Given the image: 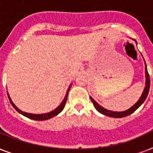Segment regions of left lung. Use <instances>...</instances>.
<instances>
[{
	"mask_svg": "<svg viewBox=\"0 0 153 153\" xmlns=\"http://www.w3.org/2000/svg\"><path fill=\"white\" fill-rule=\"evenodd\" d=\"M135 40V39H134ZM135 42L137 43V41L135 40ZM145 79H146V81H145V90L143 91L142 94L140 96V98H139V100L137 101V102L134 104L133 106L129 108L128 109L126 110V111H122V112H115V111H111V110H108V109H105L102 106L99 105L95 102V101L94 100L93 98L91 97V100L93 102L94 105L95 107V109L98 110L99 113L101 114H104L105 116L108 117H117V118H120V117H124L128 116L129 114H133V112L137 110V109L139 108V107L143 104V102H145L146 98H147L148 94H149V88H150V78H149V72H148L147 70V66H146V63L145 62Z\"/></svg>",
	"mask_w": 153,
	"mask_h": 153,
	"instance_id": "8db88e82",
	"label": "left lung"
}]
</instances>
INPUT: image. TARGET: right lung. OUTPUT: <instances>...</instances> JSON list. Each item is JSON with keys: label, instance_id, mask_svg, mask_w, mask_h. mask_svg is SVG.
Returning a JSON list of instances; mask_svg holds the SVG:
<instances>
[{"label": "right lung", "instance_id": "obj_1", "mask_svg": "<svg viewBox=\"0 0 153 153\" xmlns=\"http://www.w3.org/2000/svg\"><path fill=\"white\" fill-rule=\"evenodd\" d=\"M71 86H70L69 89L67 90V94H66V96H65L63 101H62V103H61V104H60L56 108V109L52 110V111L49 112V113H47V114H29V113H26V112L21 111L20 109H18L17 107L15 105H14L13 101L11 100V98L10 97H9V95H8V93L7 94H8V99H9V101H10L11 104H12V105L14 107V109H15L16 111L19 112L20 114H21L22 115H24V116L27 117H28V118L32 119V120H36V121H44V120H48V119H50L51 118V117H53L56 116V115H58V114H59L60 112L62 111V109H63V108H64L65 106V104H66V102H67V95H68V92H69V90L70 88H71Z\"/></svg>", "mask_w": 153, "mask_h": 153}]
</instances>
